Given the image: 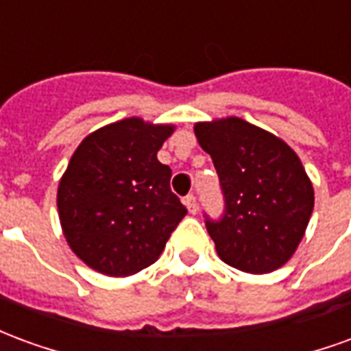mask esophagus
<instances>
[{
    "label": "esophagus",
    "instance_id": "1",
    "mask_svg": "<svg viewBox=\"0 0 351 351\" xmlns=\"http://www.w3.org/2000/svg\"><path fill=\"white\" fill-rule=\"evenodd\" d=\"M184 205L188 206V210H190L191 214H195L199 210V203L193 193H190V195H186V197H184Z\"/></svg>",
    "mask_w": 351,
    "mask_h": 351
}]
</instances>
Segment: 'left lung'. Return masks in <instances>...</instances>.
Masks as SVG:
<instances>
[{
    "label": "left lung",
    "mask_w": 351,
    "mask_h": 351,
    "mask_svg": "<svg viewBox=\"0 0 351 351\" xmlns=\"http://www.w3.org/2000/svg\"><path fill=\"white\" fill-rule=\"evenodd\" d=\"M195 135L213 158L223 195L220 218L205 214L220 259L254 274L280 269L314 208L301 160L284 141L241 118L197 123Z\"/></svg>",
    "instance_id": "obj_1"
}]
</instances>
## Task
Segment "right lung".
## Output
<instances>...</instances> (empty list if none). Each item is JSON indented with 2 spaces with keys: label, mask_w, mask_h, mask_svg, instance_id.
<instances>
[{
  "label": "right lung",
  "mask_w": 351,
  "mask_h": 351,
  "mask_svg": "<svg viewBox=\"0 0 351 351\" xmlns=\"http://www.w3.org/2000/svg\"><path fill=\"white\" fill-rule=\"evenodd\" d=\"M173 125L125 118L88 135L58 188V210L71 250L108 276H128L160 258L188 214L171 191V167L158 150Z\"/></svg>",
  "instance_id": "1"
}]
</instances>
